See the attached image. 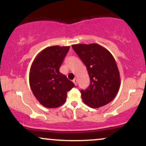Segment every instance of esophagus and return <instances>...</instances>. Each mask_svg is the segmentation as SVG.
Here are the masks:
<instances>
[{
	"instance_id": "1",
	"label": "esophagus",
	"mask_w": 146,
	"mask_h": 146,
	"mask_svg": "<svg viewBox=\"0 0 146 146\" xmlns=\"http://www.w3.org/2000/svg\"><path fill=\"white\" fill-rule=\"evenodd\" d=\"M73 82H74L75 86H77V85H78V80H77L76 78L74 79V80H73Z\"/></svg>"
}]
</instances>
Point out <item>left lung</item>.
Segmentation results:
<instances>
[{
	"label": "left lung",
	"instance_id": "obj_1",
	"mask_svg": "<svg viewBox=\"0 0 146 146\" xmlns=\"http://www.w3.org/2000/svg\"><path fill=\"white\" fill-rule=\"evenodd\" d=\"M72 47L85 64L90 77V86L81 90L84 102L93 108L108 104L117 95L121 82L113 55L96 43L73 44Z\"/></svg>",
	"mask_w": 146,
	"mask_h": 146
}]
</instances>
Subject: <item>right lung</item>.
<instances>
[{
	"mask_svg": "<svg viewBox=\"0 0 146 146\" xmlns=\"http://www.w3.org/2000/svg\"><path fill=\"white\" fill-rule=\"evenodd\" d=\"M70 46H51L37 55L29 71V84L36 100L46 108H58L75 84L59 68Z\"/></svg>",
	"mask_w": 146,
	"mask_h": 146,
	"instance_id": "right-lung-1",
	"label": "right lung"
}]
</instances>
